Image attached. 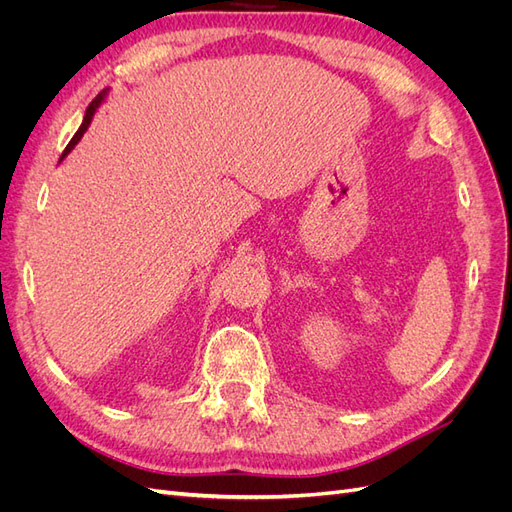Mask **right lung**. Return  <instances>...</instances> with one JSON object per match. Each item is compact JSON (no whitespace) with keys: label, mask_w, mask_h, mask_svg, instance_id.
I'll return each mask as SVG.
<instances>
[{"label":"right lung","mask_w":512,"mask_h":512,"mask_svg":"<svg viewBox=\"0 0 512 512\" xmlns=\"http://www.w3.org/2000/svg\"><path fill=\"white\" fill-rule=\"evenodd\" d=\"M104 98H106V89L102 91V94H98L96 98H94V102H91L89 106H87V111H85V117H83V123H81V128L79 130H76V134L72 136V141L68 143V147L64 149V153H61V158H59V162L61 160H64L66 156H68V153L76 147V143H79L81 141V138H83V134L87 132V128H89V123H91V119H94V115H96V111H98V106L104 102Z\"/></svg>","instance_id":"obj_1"}]
</instances>
